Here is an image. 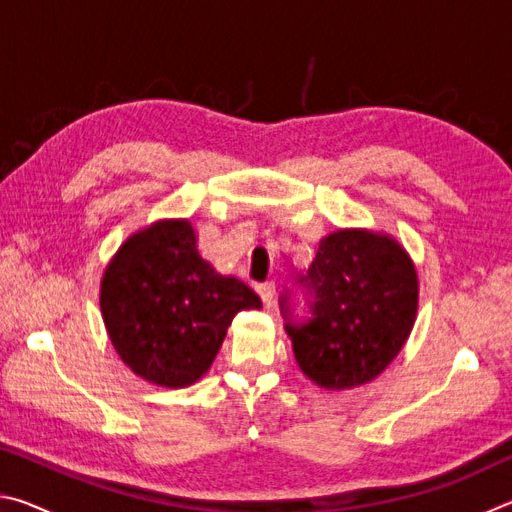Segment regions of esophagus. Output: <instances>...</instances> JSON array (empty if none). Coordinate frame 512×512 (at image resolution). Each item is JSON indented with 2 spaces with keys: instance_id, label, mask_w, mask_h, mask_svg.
Segmentation results:
<instances>
[{
  "instance_id": "obj_1",
  "label": "esophagus",
  "mask_w": 512,
  "mask_h": 512,
  "mask_svg": "<svg viewBox=\"0 0 512 512\" xmlns=\"http://www.w3.org/2000/svg\"><path fill=\"white\" fill-rule=\"evenodd\" d=\"M255 291L259 293V298H262L266 305H271V300L275 296V282H259Z\"/></svg>"
}]
</instances>
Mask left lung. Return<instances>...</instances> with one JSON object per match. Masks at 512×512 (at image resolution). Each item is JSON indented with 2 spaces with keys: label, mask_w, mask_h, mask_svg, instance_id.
Masks as SVG:
<instances>
[{
  "label": "left lung",
  "mask_w": 512,
  "mask_h": 512,
  "mask_svg": "<svg viewBox=\"0 0 512 512\" xmlns=\"http://www.w3.org/2000/svg\"><path fill=\"white\" fill-rule=\"evenodd\" d=\"M311 318L293 323L280 307L300 370L327 391L372 381L409 339L418 311V273L393 237L339 230L320 241L305 277Z\"/></svg>",
  "instance_id": "left-lung-1"
}]
</instances>
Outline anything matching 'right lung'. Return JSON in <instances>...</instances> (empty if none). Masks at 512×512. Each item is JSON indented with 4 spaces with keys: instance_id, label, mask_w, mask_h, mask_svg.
<instances>
[{
    "instance_id": "add662e5",
    "label": "right lung",
    "mask_w": 512,
    "mask_h": 512,
    "mask_svg": "<svg viewBox=\"0 0 512 512\" xmlns=\"http://www.w3.org/2000/svg\"><path fill=\"white\" fill-rule=\"evenodd\" d=\"M101 314L121 361L164 388H185L210 370L239 311L259 309L257 293L216 273L185 219L135 232L101 280Z\"/></svg>"
}]
</instances>
